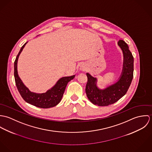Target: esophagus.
<instances>
[{"instance_id": "esophagus-1", "label": "esophagus", "mask_w": 152, "mask_h": 152, "mask_svg": "<svg viewBox=\"0 0 152 152\" xmlns=\"http://www.w3.org/2000/svg\"><path fill=\"white\" fill-rule=\"evenodd\" d=\"M82 69H83V70H84V69H84V68H82Z\"/></svg>"}]
</instances>
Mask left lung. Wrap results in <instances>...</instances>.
Segmentation results:
<instances>
[{"label":"left lung","instance_id":"8db88e82","mask_svg":"<svg viewBox=\"0 0 152 152\" xmlns=\"http://www.w3.org/2000/svg\"><path fill=\"white\" fill-rule=\"evenodd\" d=\"M118 45L124 55L122 71L115 83L104 89L97 87V78L87 73L88 77L86 92L89 100L94 105L104 107L113 104L127 92L133 77V57L129 47L124 40H120Z\"/></svg>","mask_w":152,"mask_h":152}]
</instances>
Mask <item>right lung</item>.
Returning <instances> with one entry per match:
<instances>
[{"label": "right lung", "instance_id": "obj_1", "mask_svg": "<svg viewBox=\"0 0 152 152\" xmlns=\"http://www.w3.org/2000/svg\"><path fill=\"white\" fill-rule=\"evenodd\" d=\"M27 43L22 46L14 63V75L17 88L23 99L26 102L40 108L54 107L60 103L67 84L74 79L75 75L61 78L53 87L44 93H36L30 91L22 82L18 72V58Z\"/></svg>", "mask_w": 152, "mask_h": 152}]
</instances>
